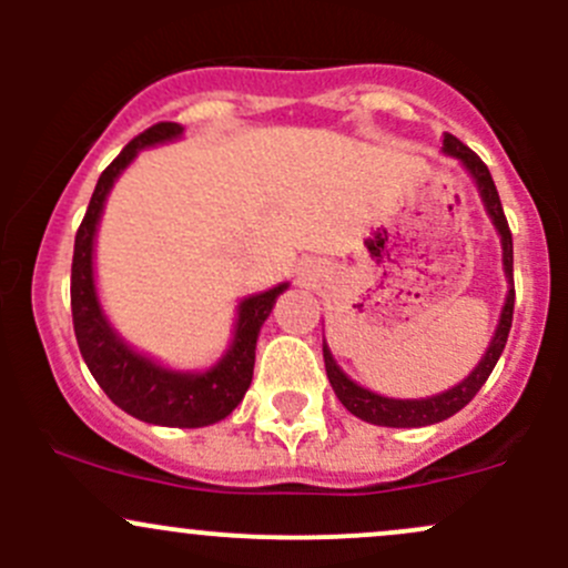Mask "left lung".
<instances>
[{"mask_svg":"<svg viewBox=\"0 0 568 568\" xmlns=\"http://www.w3.org/2000/svg\"><path fill=\"white\" fill-rule=\"evenodd\" d=\"M443 153L448 156L459 159L462 168L473 175L475 186H478L480 200H484V209L489 214L491 225L497 227L500 233V244H503V272L508 277V294H506V305H503L500 321H497L495 337H491L489 348L480 357V363L475 365L473 374L467 379L459 382L450 390L432 395V398H385L379 393H371L365 387H359L357 382L348 379L341 368H337L335 357L326 348L324 343V365H326V376H329V385L335 390L337 400L346 406L352 415H357L359 420L374 423V426H390V428H420V426H432V423L448 420L450 415L464 409L469 400L475 398V393L484 387V382L489 379L491 368L500 359L503 348H506L508 332H511V321H514V242H511V231H508L506 214H503L500 205V194H497L495 181H491L489 168L464 145L462 140H456L454 134L443 136Z\"/></svg>","mask_w":568,"mask_h":568,"instance_id":"1","label":"left lung"}]
</instances>
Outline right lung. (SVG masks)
Listing matches in <instances>:
<instances>
[{"label": "right lung", "instance_id": "add662e5", "mask_svg": "<svg viewBox=\"0 0 568 568\" xmlns=\"http://www.w3.org/2000/svg\"><path fill=\"white\" fill-rule=\"evenodd\" d=\"M183 129L178 123H156L129 142L112 164L101 173L95 192L90 197L88 214L77 231L71 266V313L79 352L88 363L90 374L99 382L112 404L129 412L136 420L170 428H203L220 423L242 404L255 368V343L263 321L272 313L277 296L288 288L280 283L263 294H252L239 302L236 329L227 352L209 371H173L153 363L145 354L134 352L118 332L112 329L101 311L99 291L93 274V244L109 189L118 175L129 168L142 148L162 145L178 140Z\"/></svg>", "mask_w": 568, "mask_h": 568}]
</instances>
